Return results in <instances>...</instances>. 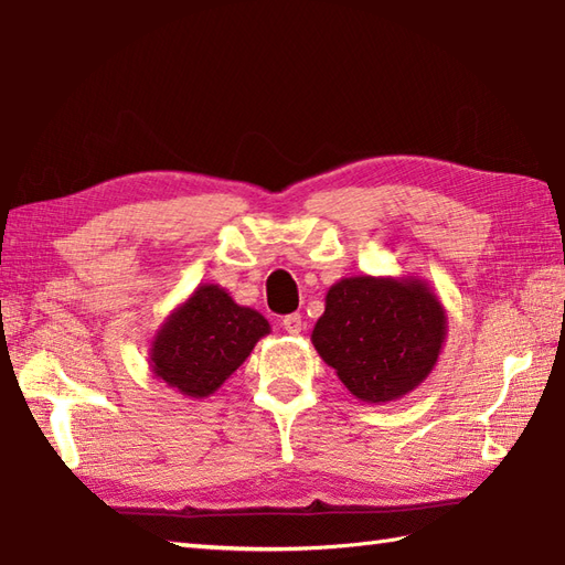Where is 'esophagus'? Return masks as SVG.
<instances>
[{
    "label": "esophagus",
    "instance_id": "esophagus-1",
    "mask_svg": "<svg viewBox=\"0 0 565 565\" xmlns=\"http://www.w3.org/2000/svg\"><path fill=\"white\" fill-rule=\"evenodd\" d=\"M282 329L287 333L297 335V333L305 331V321H302V317H299V315H287V317H282Z\"/></svg>",
    "mask_w": 565,
    "mask_h": 565
}]
</instances>
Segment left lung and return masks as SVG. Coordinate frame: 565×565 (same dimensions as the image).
Segmentation results:
<instances>
[{
  "label": "left lung",
  "mask_w": 565,
  "mask_h": 565,
  "mask_svg": "<svg viewBox=\"0 0 565 565\" xmlns=\"http://www.w3.org/2000/svg\"><path fill=\"white\" fill-rule=\"evenodd\" d=\"M311 341L350 394L382 404L428 377L445 341V315L420 280L362 275L331 287Z\"/></svg>",
  "instance_id": "left-lung-1"
}]
</instances>
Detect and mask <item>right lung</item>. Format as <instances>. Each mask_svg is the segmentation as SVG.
I'll return each mask as SVG.
<instances>
[{
  "label": "right lung",
  "mask_w": 565,
  "mask_h": 565,
  "mask_svg": "<svg viewBox=\"0 0 565 565\" xmlns=\"http://www.w3.org/2000/svg\"><path fill=\"white\" fill-rule=\"evenodd\" d=\"M268 331L258 311L234 305L217 285H203L159 331L152 370L185 396H210Z\"/></svg>",
  "instance_id": "right-lung-1"
}]
</instances>
